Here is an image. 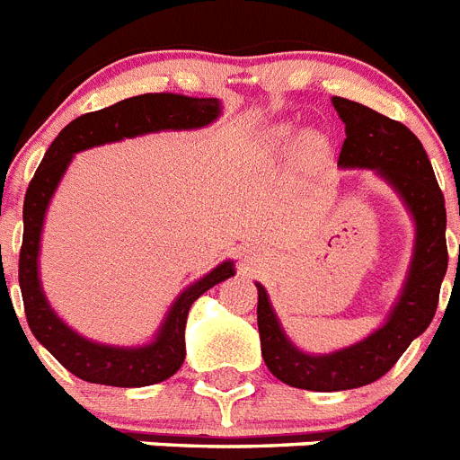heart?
<instances>
[{"label": "heart", "instance_id": "1", "mask_svg": "<svg viewBox=\"0 0 460 460\" xmlns=\"http://www.w3.org/2000/svg\"><path fill=\"white\" fill-rule=\"evenodd\" d=\"M276 136H279V137H286L288 131H286V128H280V131H276ZM306 142H308V145H311V149H318V147H320V142L315 140V137H313V136H308Z\"/></svg>", "mask_w": 460, "mask_h": 460}]
</instances>
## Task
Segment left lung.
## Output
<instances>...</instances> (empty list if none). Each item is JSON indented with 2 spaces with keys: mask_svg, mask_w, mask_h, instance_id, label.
<instances>
[{
  "mask_svg": "<svg viewBox=\"0 0 460 460\" xmlns=\"http://www.w3.org/2000/svg\"><path fill=\"white\" fill-rule=\"evenodd\" d=\"M345 124L339 154L341 168H371L403 198L414 218V255L408 279L389 311L387 323L368 339L332 355H306L292 345L258 286V329L267 368L290 387L308 392H343L380 380L408 350L436 315L447 274V209L436 172L420 137L401 121L380 115L355 101L332 99Z\"/></svg>",
  "mask_w": 460,
  "mask_h": 460,
  "instance_id": "1",
  "label": "left lung"
}]
</instances>
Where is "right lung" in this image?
Masks as SVG:
<instances>
[{"mask_svg":"<svg viewBox=\"0 0 460 460\" xmlns=\"http://www.w3.org/2000/svg\"><path fill=\"white\" fill-rule=\"evenodd\" d=\"M218 115H221L218 99H193L181 93H142L124 99L110 108L87 112L64 126L34 172V180L30 181V189L24 195V233L18 262L24 315L36 341L80 380L110 385V387H147L174 376L186 357L184 329L190 306L209 288L230 279L234 274V265L227 260L200 280L190 283L174 299L152 343L140 348L93 343L75 334L64 320L57 318L39 280L40 230L57 184L62 181L73 154L83 149L99 147L105 142H117L124 137L145 136V133L200 128L211 124Z\"/></svg>","mask_w":460,"mask_h":460,"instance_id":"add662e5","label":"right lung"}]
</instances>
